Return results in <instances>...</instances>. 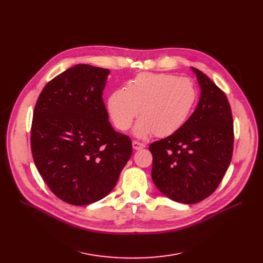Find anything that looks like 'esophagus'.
Segmentation results:
<instances>
[{
	"label": "esophagus",
	"instance_id": "obj_1",
	"mask_svg": "<svg viewBox=\"0 0 263 263\" xmlns=\"http://www.w3.org/2000/svg\"><path fill=\"white\" fill-rule=\"evenodd\" d=\"M132 147H133L134 150H139V149L145 148V144L140 143V142H137V141H133L132 142Z\"/></svg>",
	"mask_w": 263,
	"mask_h": 263
}]
</instances>
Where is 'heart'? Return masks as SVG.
I'll return each mask as SVG.
<instances>
[{"label":"heart","mask_w":263,"mask_h":263,"mask_svg":"<svg viewBox=\"0 0 263 263\" xmlns=\"http://www.w3.org/2000/svg\"><path fill=\"white\" fill-rule=\"evenodd\" d=\"M196 89L186 78L170 73H142L128 83L126 90L109 96L108 112L117 129L128 130L139 114L135 134L168 136L186 121L196 101Z\"/></svg>","instance_id":"b5f03b06"}]
</instances>
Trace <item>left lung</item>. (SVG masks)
<instances>
[{
	"mask_svg": "<svg viewBox=\"0 0 263 263\" xmlns=\"http://www.w3.org/2000/svg\"><path fill=\"white\" fill-rule=\"evenodd\" d=\"M200 98L183 126L149 146L153 155L151 178L166 197L196 203L216 190L229 166L233 126L226 95L196 68Z\"/></svg>",
	"mask_w": 263,
	"mask_h": 263,
	"instance_id": "obj_1",
	"label": "left lung"
}]
</instances>
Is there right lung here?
Returning a JSON list of instances; mask_svg holds the SVG:
<instances>
[{
  "instance_id": "1",
  "label": "right lung",
  "mask_w": 263,
  "mask_h": 263,
  "mask_svg": "<svg viewBox=\"0 0 263 263\" xmlns=\"http://www.w3.org/2000/svg\"><path fill=\"white\" fill-rule=\"evenodd\" d=\"M108 74V69L76 65L50 81L35 105V165L53 194L70 204L105 197L132 155L131 140L108 121L102 99Z\"/></svg>"
}]
</instances>
